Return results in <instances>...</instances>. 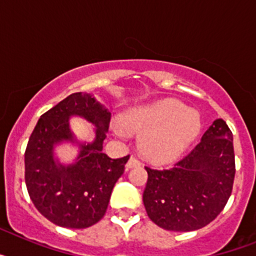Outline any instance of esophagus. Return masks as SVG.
Returning <instances> with one entry per match:
<instances>
[{
  "mask_svg": "<svg viewBox=\"0 0 256 256\" xmlns=\"http://www.w3.org/2000/svg\"><path fill=\"white\" fill-rule=\"evenodd\" d=\"M141 165V162H138V160L136 159V158H133V156H130V159L128 160V162L126 164V169H130V168H136V166H140Z\"/></svg>",
  "mask_w": 256,
  "mask_h": 256,
  "instance_id": "obj_1",
  "label": "esophagus"
}]
</instances>
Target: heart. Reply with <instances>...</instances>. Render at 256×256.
<instances>
[{"label":"heart","instance_id":"heart-1","mask_svg":"<svg viewBox=\"0 0 256 256\" xmlns=\"http://www.w3.org/2000/svg\"><path fill=\"white\" fill-rule=\"evenodd\" d=\"M121 123L112 124L120 138L130 132L141 133L140 148L155 162H168L182 155L198 138L201 130L198 112L174 98H162L128 108Z\"/></svg>","mask_w":256,"mask_h":256}]
</instances>
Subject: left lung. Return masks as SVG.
<instances>
[{
    "mask_svg": "<svg viewBox=\"0 0 256 256\" xmlns=\"http://www.w3.org/2000/svg\"><path fill=\"white\" fill-rule=\"evenodd\" d=\"M148 184L144 205L159 227L188 232L205 227L227 204L234 180L232 133L216 119L200 144L170 169L146 166Z\"/></svg>",
    "mask_w": 256,
    "mask_h": 256,
    "instance_id": "8db88e82",
    "label": "left lung"
}]
</instances>
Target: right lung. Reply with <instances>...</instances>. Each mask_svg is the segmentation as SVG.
I'll return each mask as SVG.
<instances>
[{
  "mask_svg": "<svg viewBox=\"0 0 256 256\" xmlns=\"http://www.w3.org/2000/svg\"><path fill=\"white\" fill-rule=\"evenodd\" d=\"M72 117H82L95 126L92 142L74 134ZM108 122V108L94 94L76 92L50 108L36 124L24 155L26 184L38 212L56 226L80 230L105 216L112 188L130 159V155L112 159L102 152ZM68 143L77 154L65 163L56 150Z\"/></svg>",
  "mask_w": 256,
  "mask_h": 256,
  "instance_id": "1",
  "label": "right lung"
}]
</instances>
